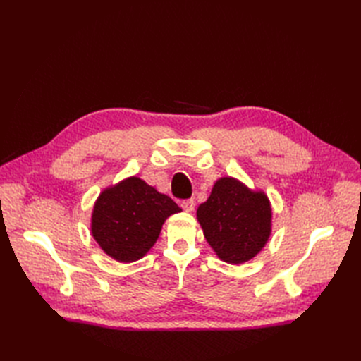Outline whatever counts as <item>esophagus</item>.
I'll return each mask as SVG.
<instances>
[{
    "label": "esophagus",
    "mask_w": 361,
    "mask_h": 361,
    "mask_svg": "<svg viewBox=\"0 0 361 361\" xmlns=\"http://www.w3.org/2000/svg\"><path fill=\"white\" fill-rule=\"evenodd\" d=\"M182 207L185 212H192L194 207H195V202L192 199H188V200H183L182 202Z\"/></svg>",
    "instance_id": "34e87169"
}]
</instances>
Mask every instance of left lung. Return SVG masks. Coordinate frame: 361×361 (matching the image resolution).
<instances>
[{
    "instance_id": "obj_1",
    "label": "left lung",
    "mask_w": 361,
    "mask_h": 361,
    "mask_svg": "<svg viewBox=\"0 0 361 361\" xmlns=\"http://www.w3.org/2000/svg\"><path fill=\"white\" fill-rule=\"evenodd\" d=\"M271 204L264 191H251L235 178L218 179L197 209L206 241L227 264H244L271 235Z\"/></svg>"
}]
</instances>
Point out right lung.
<instances>
[{"instance_id": "add662e5", "label": "right lung", "mask_w": 361, "mask_h": 361, "mask_svg": "<svg viewBox=\"0 0 361 361\" xmlns=\"http://www.w3.org/2000/svg\"><path fill=\"white\" fill-rule=\"evenodd\" d=\"M180 211L169 195L133 176L104 190L97 197L92 235L108 256L129 264L154 247L164 221Z\"/></svg>"}]
</instances>
